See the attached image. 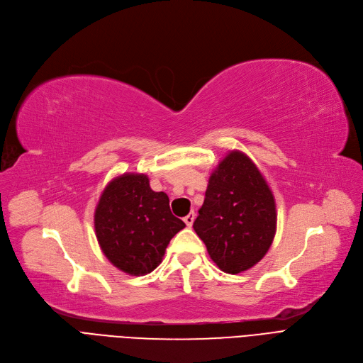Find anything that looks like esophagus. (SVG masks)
<instances>
[{
    "mask_svg": "<svg viewBox=\"0 0 363 363\" xmlns=\"http://www.w3.org/2000/svg\"><path fill=\"white\" fill-rule=\"evenodd\" d=\"M183 220H184V223H186L187 227H191V224H194V221H195V212H194V211L189 212V214H187Z\"/></svg>",
    "mask_w": 363,
    "mask_h": 363,
    "instance_id": "obj_1",
    "label": "esophagus"
}]
</instances>
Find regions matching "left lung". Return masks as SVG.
I'll return each instance as SVG.
<instances>
[{
    "mask_svg": "<svg viewBox=\"0 0 363 363\" xmlns=\"http://www.w3.org/2000/svg\"><path fill=\"white\" fill-rule=\"evenodd\" d=\"M194 228L227 274L246 271L265 257L277 230L275 199L246 154L228 152L212 172Z\"/></svg>",
    "mask_w": 363,
    "mask_h": 363,
    "instance_id": "obj_1",
    "label": "left lung"
}]
</instances>
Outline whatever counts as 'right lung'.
I'll list each match as a JSON object with an SVG mask.
<instances>
[{
	"instance_id": "add662e5",
	"label": "right lung",
	"mask_w": 363,
	"mask_h": 363,
	"mask_svg": "<svg viewBox=\"0 0 363 363\" xmlns=\"http://www.w3.org/2000/svg\"><path fill=\"white\" fill-rule=\"evenodd\" d=\"M94 224L106 259L130 275L152 272L169 240L186 227L172 214L164 191H154L147 176L138 173L121 174L106 184Z\"/></svg>"
}]
</instances>
